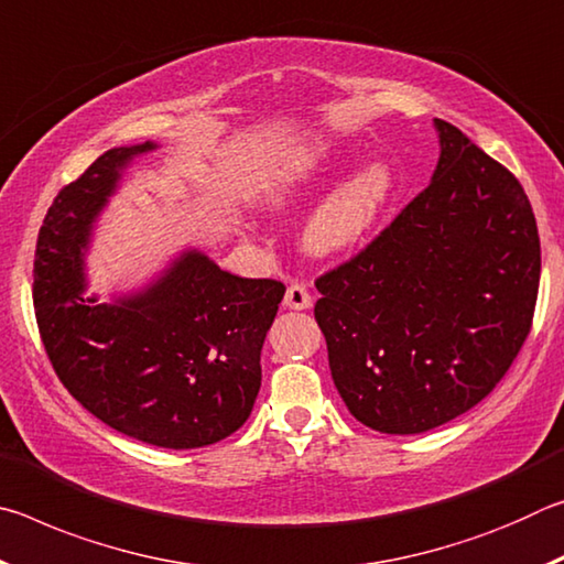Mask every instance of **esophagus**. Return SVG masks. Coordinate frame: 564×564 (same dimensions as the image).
Masks as SVG:
<instances>
[{
    "mask_svg": "<svg viewBox=\"0 0 564 564\" xmlns=\"http://www.w3.org/2000/svg\"><path fill=\"white\" fill-rule=\"evenodd\" d=\"M311 303H313V299H311V293H308V289H305V285L291 283L289 289H285V295H283L285 308L305 311V308H311Z\"/></svg>",
    "mask_w": 564,
    "mask_h": 564,
    "instance_id": "1",
    "label": "esophagus"
}]
</instances>
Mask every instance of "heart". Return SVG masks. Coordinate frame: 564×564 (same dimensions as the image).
<instances>
[{
	"label": "heart",
	"instance_id": "heart-1",
	"mask_svg": "<svg viewBox=\"0 0 564 564\" xmlns=\"http://www.w3.org/2000/svg\"><path fill=\"white\" fill-rule=\"evenodd\" d=\"M346 164V156L330 141H305L271 161L259 184V204L271 214H293L311 202ZM395 171L383 159H373L343 176L301 228V246L316 259L348 253L373 231L395 194Z\"/></svg>",
	"mask_w": 564,
	"mask_h": 564
}]
</instances>
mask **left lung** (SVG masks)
<instances>
[{
    "label": "left lung",
    "instance_id": "1",
    "mask_svg": "<svg viewBox=\"0 0 564 564\" xmlns=\"http://www.w3.org/2000/svg\"><path fill=\"white\" fill-rule=\"evenodd\" d=\"M431 184L350 263L321 275L316 321L350 415L415 435L463 415L530 333L540 236L520 181L433 119Z\"/></svg>",
    "mask_w": 564,
    "mask_h": 564
}]
</instances>
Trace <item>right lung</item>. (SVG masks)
<instances>
[{"mask_svg": "<svg viewBox=\"0 0 564 564\" xmlns=\"http://www.w3.org/2000/svg\"><path fill=\"white\" fill-rule=\"evenodd\" d=\"M156 149L113 147L59 191L36 241L34 308L56 376L91 415L141 443L191 451L224 441L251 415L285 289L238 279L186 246L133 289L104 301L87 293L99 218L133 161Z\"/></svg>", "mask_w": 564, "mask_h": 564, "instance_id": "right-lung-1", "label": "right lung"}]
</instances>
